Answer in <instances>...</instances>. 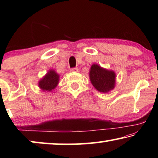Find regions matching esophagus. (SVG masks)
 <instances>
[{
	"label": "esophagus",
	"instance_id": "1",
	"mask_svg": "<svg viewBox=\"0 0 158 158\" xmlns=\"http://www.w3.org/2000/svg\"><path fill=\"white\" fill-rule=\"evenodd\" d=\"M71 72H79V69L77 68H73L70 69Z\"/></svg>",
	"mask_w": 158,
	"mask_h": 158
}]
</instances>
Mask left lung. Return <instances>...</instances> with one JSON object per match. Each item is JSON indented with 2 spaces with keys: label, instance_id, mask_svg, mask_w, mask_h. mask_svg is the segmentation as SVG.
<instances>
[{
  "label": "left lung",
  "instance_id": "1",
  "mask_svg": "<svg viewBox=\"0 0 158 158\" xmlns=\"http://www.w3.org/2000/svg\"><path fill=\"white\" fill-rule=\"evenodd\" d=\"M89 74L90 81L98 91L107 93L114 88L116 79L114 72L102 68L94 64L91 66Z\"/></svg>",
  "mask_w": 158,
  "mask_h": 158
}]
</instances>
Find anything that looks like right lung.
I'll return each mask as SVG.
<instances>
[{"mask_svg":"<svg viewBox=\"0 0 158 158\" xmlns=\"http://www.w3.org/2000/svg\"><path fill=\"white\" fill-rule=\"evenodd\" d=\"M59 75L54 70H50L44 77V78L39 81V86L42 90H51L54 89L58 84Z\"/></svg>","mask_w":158,"mask_h":158,"instance_id":"1","label":"right lung"}]
</instances>
